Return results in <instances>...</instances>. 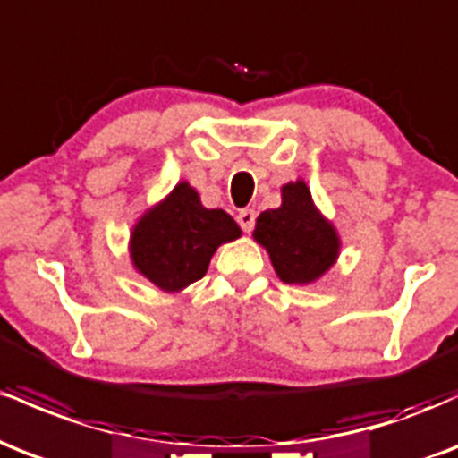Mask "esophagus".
Returning <instances> with one entry per match:
<instances>
[{
  "instance_id": "esophagus-1",
  "label": "esophagus",
  "mask_w": 458,
  "mask_h": 458,
  "mask_svg": "<svg viewBox=\"0 0 458 458\" xmlns=\"http://www.w3.org/2000/svg\"><path fill=\"white\" fill-rule=\"evenodd\" d=\"M236 222L243 228V233H250V230L254 228L256 211L254 208H243V211H239V215H236Z\"/></svg>"
}]
</instances>
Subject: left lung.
Listing matches in <instances>:
<instances>
[{"mask_svg":"<svg viewBox=\"0 0 458 458\" xmlns=\"http://www.w3.org/2000/svg\"><path fill=\"white\" fill-rule=\"evenodd\" d=\"M254 239L265 247L277 277L286 284L317 282L340 254V236L314 207L303 181L282 187V207L259 215Z\"/></svg>","mask_w":458,"mask_h":458,"instance_id":"8db88e82","label":"left lung"}]
</instances>
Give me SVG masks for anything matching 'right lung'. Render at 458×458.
Returning <instances> with one entry per match:
<instances>
[{
    "label": "right lung",
    "instance_id": "1",
    "mask_svg": "<svg viewBox=\"0 0 458 458\" xmlns=\"http://www.w3.org/2000/svg\"><path fill=\"white\" fill-rule=\"evenodd\" d=\"M241 236L222 208H204L189 182H178L167 198L133 225L129 251L133 267L165 293H181L204 277L217 247Z\"/></svg>",
    "mask_w": 458,
    "mask_h": 458
}]
</instances>
